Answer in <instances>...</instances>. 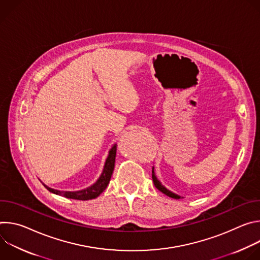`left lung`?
Returning a JSON list of instances; mask_svg holds the SVG:
<instances>
[{
  "label": "left lung",
  "instance_id": "obj_1",
  "mask_svg": "<svg viewBox=\"0 0 260 260\" xmlns=\"http://www.w3.org/2000/svg\"><path fill=\"white\" fill-rule=\"evenodd\" d=\"M152 180H153V183H154V185H155V187H156L159 191H161L162 193H165L166 196H168V197H170V198H172V199H176V200L181 199L180 196H178V194L172 192L171 190L167 189V188L164 186V185L158 181V179L156 178L155 173H154V168H152Z\"/></svg>",
  "mask_w": 260,
  "mask_h": 260
}]
</instances>
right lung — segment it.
<instances>
[{
	"mask_svg": "<svg viewBox=\"0 0 260 260\" xmlns=\"http://www.w3.org/2000/svg\"><path fill=\"white\" fill-rule=\"evenodd\" d=\"M116 150H117V145L115 144L109 151L108 157H107L105 166H104L103 173L101 174L100 178L96 180V182L94 184L91 185V186H89L85 189L78 190V191H60V190H56V189L46 186L44 183H43V185L50 192L60 196V197L68 198V199L79 200V201H88V200L96 199L107 188L108 184L110 182V179H111V176H112L114 166H115Z\"/></svg>",
	"mask_w": 260,
	"mask_h": 260,
	"instance_id": "obj_1",
	"label": "right lung"
}]
</instances>
